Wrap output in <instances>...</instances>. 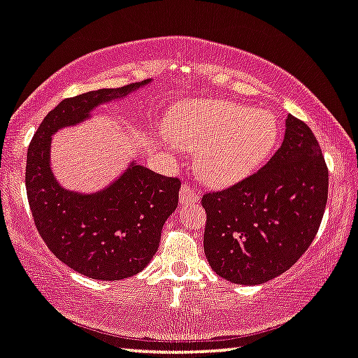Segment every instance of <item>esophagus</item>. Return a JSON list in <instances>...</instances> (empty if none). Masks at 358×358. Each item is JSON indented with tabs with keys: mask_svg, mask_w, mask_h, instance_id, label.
Here are the masks:
<instances>
[{
	"mask_svg": "<svg viewBox=\"0 0 358 358\" xmlns=\"http://www.w3.org/2000/svg\"><path fill=\"white\" fill-rule=\"evenodd\" d=\"M199 201V194L197 191L189 185H183L180 189V203L183 206H188V203H194Z\"/></svg>",
	"mask_w": 358,
	"mask_h": 358,
	"instance_id": "34e87169",
	"label": "esophagus"
}]
</instances>
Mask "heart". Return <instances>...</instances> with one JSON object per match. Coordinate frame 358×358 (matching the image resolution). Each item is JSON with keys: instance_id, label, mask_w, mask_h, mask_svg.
<instances>
[{"instance_id": "obj_1", "label": "heart", "mask_w": 358, "mask_h": 358, "mask_svg": "<svg viewBox=\"0 0 358 358\" xmlns=\"http://www.w3.org/2000/svg\"><path fill=\"white\" fill-rule=\"evenodd\" d=\"M170 138L180 148L197 151V172L223 185L247 177L274 150L279 121L269 110L228 100L188 101L169 122Z\"/></svg>"}]
</instances>
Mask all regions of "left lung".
Masks as SVG:
<instances>
[{"label":"left lung","mask_w":358,"mask_h":358,"mask_svg":"<svg viewBox=\"0 0 358 358\" xmlns=\"http://www.w3.org/2000/svg\"><path fill=\"white\" fill-rule=\"evenodd\" d=\"M282 146L266 166L229 188L206 192L203 252L220 277L258 285L308 250L328 199V167L315 135L288 116Z\"/></svg>","instance_id":"1"}]
</instances>
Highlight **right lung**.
<instances>
[{
    "label": "right lung",
    "instance_id": "obj_1",
    "mask_svg": "<svg viewBox=\"0 0 358 358\" xmlns=\"http://www.w3.org/2000/svg\"><path fill=\"white\" fill-rule=\"evenodd\" d=\"M148 83L145 79L62 100L43 119L28 146L27 197L39 236L62 263L89 279L121 280L146 268L157 252L164 223L178 206L181 181L132 166L95 194L66 191L50 172V135L84 121L100 103Z\"/></svg>",
    "mask_w": 358,
    "mask_h": 358
}]
</instances>
